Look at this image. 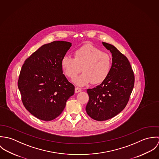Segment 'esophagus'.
Wrapping results in <instances>:
<instances>
[{
	"label": "esophagus",
	"mask_w": 159,
	"mask_h": 159,
	"mask_svg": "<svg viewBox=\"0 0 159 159\" xmlns=\"http://www.w3.org/2000/svg\"><path fill=\"white\" fill-rule=\"evenodd\" d=\"M75 92L76 93H78V92H81V88H78V87H76L75 88Z\"/></svg>",
	"instance_id": "obj_1"
}]
</instances>
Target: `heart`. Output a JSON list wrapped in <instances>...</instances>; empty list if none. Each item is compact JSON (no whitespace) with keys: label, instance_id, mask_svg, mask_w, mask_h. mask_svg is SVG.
I'll return each mask as SVG.
<instances>
[{"label":"heart","instance_id":"obj_1","mask_svg":"<svg viewBox=\"0 0 159 159\" xmlns=\"http://www.w3.org/2000/svg\"><path fill=\"white\" fill-rule=\"evenodd\" d=\"M61 67L66 76L71 80L82 68L83 73L74 81L78 86H85L90 83L97 85L108 77L112 68V58L110 54L86 44L74 51L73 59L64 56L61 61Z\"/></svg>","mask_w":159,"mask_h":159}]
</instances>
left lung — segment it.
Segmentation results:
<instances>
[{
    "label": "left lung",
    "instance_id": "8db88e82",
    "mask_svg": "<svg viewBox=\"0 0 159 159\" xmlns=\"http://www.w3.org/2000/svg\"><path fill=\"white\" fill-rule=\"evenodd\" d=\"M102 44L112 54V68L103 83L87 90L89 99L86 107L87 114L98 121L110 119L125 108L135 83L134 73L127 57L113 45Z\"/></svg>",
    "mask_w": 159,
    "mask_h": 159
}]
</instances>
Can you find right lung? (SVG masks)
<instances>
[{"mask_svg": "<svg viewBox=\"0 0 159 159\" xmlns=\"http://www.w3.org/2000/svg\"><path fill=\"white\" fill-rule=\"evenodd\" d=\"M71 46L54 41L42 46L24 62L18 86L25 109L37 118L49 121L64 110L75 86L63 74L62 59Z\"/></svg>", "mask_w": 159, "mask_h": 159, "instance_id": "obj_1", "label": "right lung"}]
</instances>
